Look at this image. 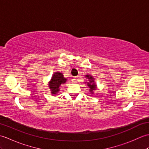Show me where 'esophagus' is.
I'll use <instances>...</instances> for the list:
<instances>
[{
  "label": "esophagus",
  "mask_w": 149,
  "mask_h": 149,
  "mask_svg": "<svg viewBox=\"0 0 149 149\" xmlns=\"http://www.w3.org/2000/svg\"><path fill=\"white\" fill-rule=\"evenodd\" d=\"M76 81H77V79L76 78H74V79H73V83H76Z\"/></svg>",
  "instance_id": "esophagus-1"
}]
</instances>
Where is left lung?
Wrapping results in <instances>:
<instances>
[{
    "label": "left lung",
    "instance_id": "obj_1",
    "mask_svg": "<svg viewBox=\"0 0 149 149\" xmlns=\"http://www.w3.org/2000/svg\"><path fill=\"white\" fill-rule=\"evenodd\" d=\"M86 77L88 78L89 79V82L87 83L88 86L90 88V91L91 93V94L93 93V91L95 90H96L97 88V85L95 83L94 81V78L92 76H90V75H86Z\"/></svg>",
    "mask_w": 149,
    "mask_h": 149
}]
</instances>
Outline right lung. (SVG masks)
Segmentation results:
<instances>
[{"mask_svg": "<svg viewBox=\"0 0 149 149\" xmlns=\"http://www.w3.org/2000/svg\"><path fill=\"white\" fill-rule=\"evenodd\" d=\"M66 79L64 77L62 73L59 72H55L53 74L52 79L49 81V86L51 93L52 95H56L59 91V87L61 84H65L66 81Z\"/></svg>", "mask_w": 149, "mask_h": 149, "instance_id": "right-lung-1", "label": "right lung"}]
</instances>
